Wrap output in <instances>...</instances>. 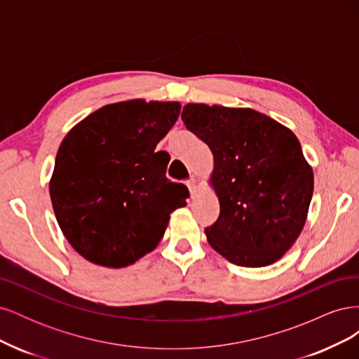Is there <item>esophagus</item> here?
Returning a JSON list of instances; mask_svg holds the SVG:
<instances>
[{
    "mask_svg": "<svg viewBox=\"0 0 359 359\" xmlns=\"http://www.w3.org/2000/svg\"><path fill=\"white\" fill-rule=\"evenodd\" d=\"M187 187H189V190H190V196L193 198V196H194V194H196V191H198V186H196V180H194V178L189 180V181H187Z\"/></svg>",
    "mask_w": 359,
    "mask_h": 359,
    "instance_id": "34e87169",
    "label": "esophagus"
}]
</instances>
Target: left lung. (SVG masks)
Segmentation results:
<instances>
[{"instance_id": "obj_1", "label": "left lung", "mask_w": 359, "mask_h": 359, "mask_svg": "<svg viewBox=\"0 0 359 359\" xmlns=\"http://www.w3.org/2000/svg\"><path fill=\"white\" fill-rule=\"evenodd\" d=\"M181 119L210 147L220 215L205 229L238 266L277 262L295 244L313 196V169L292 130L250 107L184 106Z\"/></svg>"}]
</instances>
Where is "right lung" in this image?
Masks as SVG:
<instances>
[{
	"mask_svg": "<svg viewBox=\"0 0 359 359\" xmlns=\"http://www.w3.org/2000/svg\"><path fill=\"white\" fill-rule=\"evenodd\" d=\"M178 102L106 104L62 139L49 181L57 222L70 245L95 265L124 268L153 252L189 189L166 178L156 147L177 123Z\"/></svg>",
	"mask_w": 359,
	"mask_h": 359,
	"instance_id": "obj_1",
	"label": "right lung"
}]
</instances>
